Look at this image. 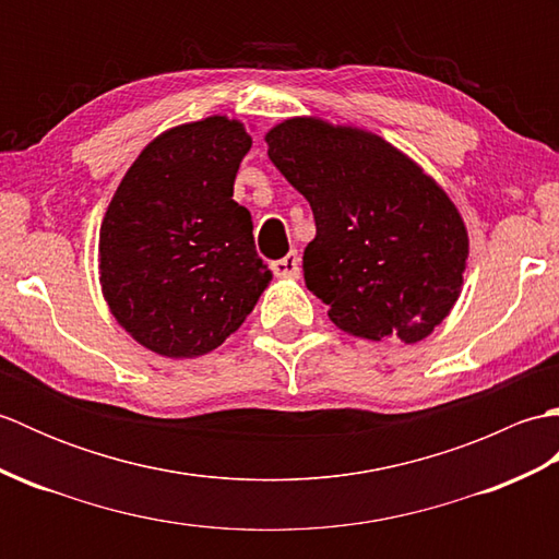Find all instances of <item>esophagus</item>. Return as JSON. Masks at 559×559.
I'll return each instance as SVG.
<instances>
[{"mask_svg": "<svg viewBox=\"0 0 559 559\" xmlns=\"http://www.w3.org/2000/svg\"><path fill=\"white\" fill-rule=\"evenodd\" d=\"M271 271L276 273V276H283V278H295L300 273V257L295 249H290V252L283 257V259H276L271 261Z\"/></svg>", "mask_w": 559, "mask_h": 559, "instance_id": "34e87169", "label": "esophagus"}]
</instances>
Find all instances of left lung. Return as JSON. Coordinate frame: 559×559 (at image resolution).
Wrapping results in <instances>:
<instances>
[{
	"label": "left lung",
	"instance_id": "1",
	"mask_svg": "<svg viewBox=\"0 0 559 559\" xmlns=\"http://www.w3.org/2000/svg\"><path fill=\"white\" fill-rule=\"evenodd\" d=\"M264 139L312 206L305 283L331 322L367 341L430 336L459 300L468 259L466 223L444 189L367 129L290 117Z\"/></svg>",
	"mask_w": 559,
	"mask_h": 559
}]
</instances>
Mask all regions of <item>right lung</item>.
Instances as JSON below:
<instances>
[{
  "mask_svg": "<svg viewBox=\"0 0 559 559\" xmlns=\"http://www.w3.org/2000/svg\"><path fill=\"white\" fill-rule=\"evenodd\" d=\"M252 148L240 120L177 124L139 153L105 211L103 298L129 336L163 358H199L235 334L271 281L254 225L233 199Z\"/></svg>",
  "mask_w": 559,
  "mask_h": 559,
  "instance_id": "1",
  "label": "right lung"
}]
</instances>
